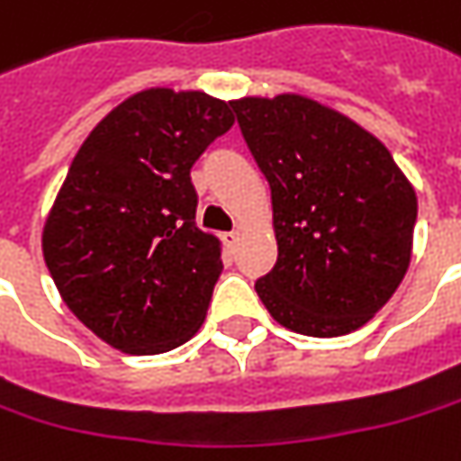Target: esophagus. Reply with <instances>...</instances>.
Returning a JSON list of instances; mask_svg holds the SVG:
<instances>
[{"mask_svg": "<svg viewBox=\"0 0 461 461\" xmlns=\"http://www.w3.org/2000/svg\"><path fill=\"white\" fill-rule=\"evenodd\" d=\"M222 243H225V249H228V251H236V246H239V230L222 233Z\"/></svg>", "mask_w": 461, "mask_h": 461, "instance_id": "34e87169", "label": "esophagus"}]
</instances>
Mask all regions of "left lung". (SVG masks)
<instances>
[{"mask_svg":"<svg viewBox=\"0 0 461 461\" xmlns=\"http://www.w3.org/2000/svg\"><path fill=\"white\" fill-rule=\"evenodd\" d=\"M230 108L272 192L277 262L254 285L262 303L309 337L363 327L410 265L412 184L374 134L303 95Z\"/></svg>","mask_w":461,"mask_h":461,"instance_id":"obj_1","label":"left lung"}]
</instances>
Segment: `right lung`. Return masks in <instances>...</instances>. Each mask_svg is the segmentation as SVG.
Here are the masks:
<instances>
[{
	"label": "right lung",
	"mask_w": 461,
	"mask_h": 461,
	"mask_svg": "<svg viewBox=\"0 0 461 461\" xmlns=\"http://www.w3.org/2000/svg\"><path fill=\"white\" fill-rule=\"evenodd\" d=\"M230 127L225 101L152 87L116 105L75 155L43 259L69 311L111 348L158 356L202 327L222 259L196 228L189 173Z\"/></svg>",
	"instance_id": "right-lung-1"
}]
</instances>
